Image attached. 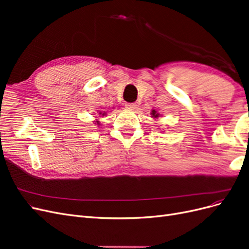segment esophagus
Instances as JSON below:
<instances>
[{
  "label": "esophagus",
  "mask_w": 249,
  "mask_h": 249,
  "mask_svg": "<svg viewBox=\"0 0 249 249\" xmlns=\"http://www.w3.org/2000/svg\"><path fill=\"white\" fill-rule=\"evenodd\" d=\"M125 106L127 109H130V110H137L138 104L137 103H127Z\"/></svg>",
  "instance_id": "34e87169"
}]
</instances>
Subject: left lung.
Returning <instances> with one entry per match:
<instances>
[{
    "instance_id": "left-lung-1",
    "label": "left lung",
    "mask_w": 249,
    "mask_h": 249,
    "mask_svg": "<svg viewBox=\"0 0 249 249\" xmlns=\"http://www.w3.org/2000/svg\"><path fill=\"white\" fill-rule=\"evenodd\" d=\"M150 114H152V117H153V118H158L159 116H161L160 113L158 112V111H156L155 109L152 110V112H150ZM163 132H164V131H163Z\"/></svg>"
}]
</instances>
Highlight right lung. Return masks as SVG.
<instances>
[{
  "label": "right lung",
  "instance_id": "1",
  "mask_svg": "<svg viewBox=\"0 0 249 249\" xmlns=\"http://www.w3.org/2000/svg\"><path fill=\"white\" fill-rule=\"evenodd\" d=\"M97 114L101 115L100 117H104V116H106V115H107V113H106V111H97ZM95 118H97V117H95ZM93 123H95L94 124H96V125H100V120L95 119Z\"/></svg>",
  "mask_w": 249,
  "mask_h": 249
}]
</instances>
